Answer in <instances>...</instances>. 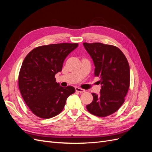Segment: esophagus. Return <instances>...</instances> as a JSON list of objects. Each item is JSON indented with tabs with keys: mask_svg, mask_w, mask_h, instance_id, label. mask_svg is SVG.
I'll return each mask as SVG.
<instances>
[{
	"mask_svg": "<svg viewBox=\"0 0 152 152\" xmlns=\"http://www.w3.org/2000/svg\"><path fill=\"white\" fill-rule=\"evenodd\" d=\"M75 91H77V92H79V93H84L85 92V90L84 89H81V88H80V87H75Z\"/></svg>",
	"mask_w": 152,
	"mask_h": 152,
	"instance_id": "34e87169",
	"label": "esophagus"
}]
</instances>
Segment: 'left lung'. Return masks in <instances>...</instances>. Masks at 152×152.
Returning <instances> with one entry per match:
<instances>
[{
	"label": "left lung",
	"mask_w": 152,
	"mask_h": 152,
	"mask_svg": "<svg viewBox=\"0 0 152 152\" xmlns=\"http://www.w3.org/2000/svg\"><path fill=\"white\" fill-rule=\"evenodd\" d=\"M95 66L94 75L99 77L102 89L99 94L92 93L93 101L86 106L91 114L107 117L120 108L130 84V68L125 55L112 45L83 43Z\"/></svg>",
	"instance_id": "1"
}]
</instances>
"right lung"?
<instances>
[{"mask_svg":"<svg viewBox=\"0 0 152 152\" xmlns=\"http://www.w3.org/2000/svg\"><path fill=\"white\" fill-rule=\"evenodd\" d=\"M77 43L42 45L26 55L19 73L18 85L25 103L36 116L50 118L61 113L72 86L63 87L55 75L62 70L68 55L78 47Z\"/></svg>","mask_w":152,"mask_h":152,"instance_id":"add662e5","label":"right lung"}]
</instances>
